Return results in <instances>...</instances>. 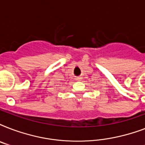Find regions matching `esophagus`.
I'll return each instance as SVG.
<instances>
[{
  "label": "esophagus",
  "instance_id": "34e87169",
  "mask_svg": "<svg viewBox=\"0 0 145 145\" xmlns=\"http://www.w3.org/2000/svg\"><path fill=\"white\" fill-rule=\"evenodd\" d=\"M76 80H81L82 78L80 77H77V78H76Z\"/></svg>",
  "mask_w": 145,
  "mask_h": 145
}]
</instances>
